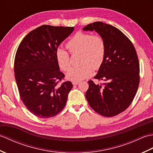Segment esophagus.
Listing matches in <instances>:
<instances>
[{"label": "esophagus", "instance_id": "1", "mask_svg": "<svg viewBox=\"0 0 153 153\" xmlns=\"http://www.w3.org/2000/svg\"><path fill=\"white\" fill-rule=\"evenodd\" d=\"M79 83V82H72V84H73L74 85H77Z\"/></svg>", "mask_w": 153, "mask_h": 153}]
</instances>
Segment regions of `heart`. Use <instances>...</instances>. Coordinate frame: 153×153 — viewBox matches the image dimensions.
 Wrapping results in <instances>:
<instances>
[{
    "label": "heart",
    "mask_w": 153,
    "mask_h": 153,
    "mask_svg": "<svg viewBox=\"0 0 153 153\" xmlns=\"http://www.w3.org/2000/svg\"><path fill=\"white\" fill-rule=\"evenodd\" d=\"M66 48L71 54L79 53L82 66L71 68L66 74L67 78L72 82H79L91 76L94 68L99 69L105 60L106 45L103 39L99 35L77 32L67 42ZM56 59L63 71L70 67V58L68 52L62 48L56 51Z\"/></svg>",
    "instance_id": "1"
}]
</instances>
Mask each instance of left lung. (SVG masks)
Here are the masks:
<instances>
[{
	"instance_id": "obj_1",
	"label": "left lung",
	"mask_w": 153,
	"mask_h": 153,
	"mask_svg": "<svg viewBox=\"0 0 153 153\" xmlns=\"http://www.w3.org/2000/svg\"><path fill=\"white\" fill-rule=\"evenodd\" d=\"M83 30H95L106 45L105 60L95 78L106 82L95 84L89 81L87 102L103 116L118 115L131 105L139 87V64L135 48L121 31L105 23L94 22Z\"/></svg>"
}]
</instances>
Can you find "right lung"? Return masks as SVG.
Wrapping results in <instances>:
<instances>
[{"instance_id":"1","label":"right lung","mask_w":153,"mask_h":153,"mask_svg":"<svg viewBox=\"0 0 153 153\" xmlns=\"http://www.w3.org/2000/svg\"><path fill=\"white\" fill-rule=\"evenodd\" d=\"M74 30L43 25L30 32L18 48L14 75L19 96L29 111L39 118H51L60 112L72 89L70 82L58 85L65 76L55 54Z\"/></svg>"}]
</instances>
